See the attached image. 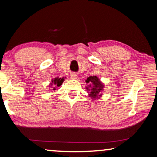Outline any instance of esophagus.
Returning a JSON list of instances; mask_svg holds the SVG:
<instances>
[{"label": "esophagus", "instance_id": "esophagus-1", "mask_svg": "<svg viewBox=\"0 0 157 157\" xmlns=\"http://www.w3.org/2000/svg\"><path fill=\"white\" fill-rule=\"evenodd\" d=\"M70 77H71L72 79H77L78 78V75L75 72H71L70 73Z\"/></svg>", "mask_w": 157, "mask_h": 157}]
</instances>
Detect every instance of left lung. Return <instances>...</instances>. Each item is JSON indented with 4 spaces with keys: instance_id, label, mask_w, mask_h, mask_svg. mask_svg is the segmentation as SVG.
Masks as SVG:
<instances>
[{
    "instance_id": "8db88e82",
    "label": "left lung",
    "mask_w": 157,
    "mask_h": 157,
    "mask_svg": "<svg viewBox=\"0 0 157 157\" xmlns=\"http://www.w3.org/2000/svg\"><path fill=\"white\" fill-rule=\"evenodd\" d=\"M85 82L88 83L87 87H86V90L88 91L87 92L90 93L89 97L92 98V100H95L97 98H98V94L103 90L102 83L97 76H90Z\"/></svg>"
}]
</instances>
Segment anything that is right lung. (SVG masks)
<instances>
[{"mask_svg":"<svg viewBox=\"0 0 157 157\" xmlns=\"http://www.w3.org/2000/svg\"><path fill=\"white\" fill-rule=\"evenodd\" d=\"M64 81V78H55L54 79H52V83H51V85H54V88L53 89H50L52 90H56V88L55 87H59L62 85V83ZM51 87V86H50Z\"/></svg>","mask_w":157,"mask_h":157,"instance_id":"right-lung-1","label":"right lung"}]
</instances>
